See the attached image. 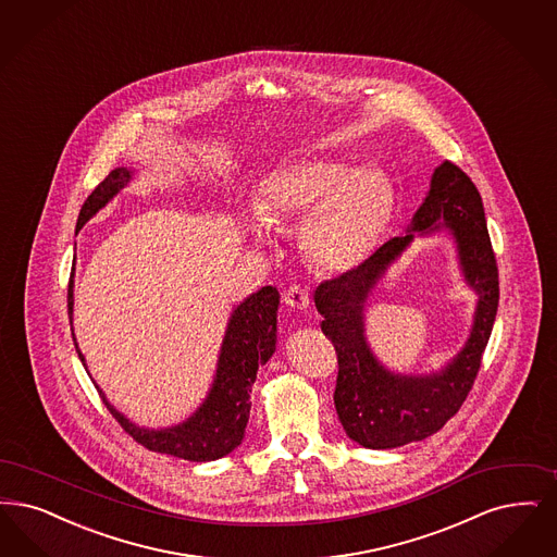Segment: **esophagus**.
<instances>
[{
    "instance_id": "34e87169",
    "label": "esophagus",
    "mask_w": 557,
    "mask_h": 557,
    "mask_svg": "<svg viewBox=\"0 0 557 557\" xmlns=\"http://www.w3.org/2000/svg\"><path fill=\"white\" fill-rule=\"evenodd\" d=\"M284 302L288 305L289 309H300V311H305V309L309 307L311 298H309V292H307V289L300 288V286H292V288L286 289V294H284Z\"/></svg>"
}]
</instances>
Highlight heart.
<instances>
[{
	"label": "heart",
	"instance_id": "b5f03b06",
	"mask_svg": "<svg viewBox=\"0 0 557 557\" xmlns=\"http://www.w3.org/2000/svg\"><path fill=\"white\" fill-rule=\"evenodd\" d=\"M257 209L246 225L252 234L263 222H302L300 243L319 268L350 271L377 248L394 211L389 180L375 168L327 159H298L271 172L255 193Z\"/></svg>",
	"mask_w": 557,
	"mask_h": 557
}]
</instances>
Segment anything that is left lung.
Masks as SVG:
<instances>
[{"mask_svg": "<svg viewBox=\"0 0 557 557\" xmlns=\"http://www.w3.org/2000/svg\"><path fill=\"white\" fill-rule=\"evenodd\" d=\"M450 234L466 283L478 294L473 327L461 352L440 372L406 376L387 370L372 352L363 330L366 302L414 237ZM499 302L497 263L491 248L483 200L467 174L444 161L404 236L377 248L364 263L314 289L321 330L337 352L335 410L346 435L369 449H392L437 433L467 400L481 369Z\"/></svg>", "mask_w": 557, "mask_h": 557, "instance_id": "obj_1", "label": "left lung"}]
</instances>
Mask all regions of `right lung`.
Listing matches in <instances>:
<instances>
[{"label":"right lung","mask_w":557,"mask_h":557,"mask_svg":"<svg viewBox=\"0 0 557 557\" xmlns=\"http://www.w3.org/2000/svg\"><path fill=\"white\" fill-rule=\"evenodd\" d=\"M133 168H115L110 172V176L90 193L89 199L85 200L78 213L76 234L133 180ZM277 307H280V292L273 286H265L250 294L240 305L234 307V311L230 312V319H227L213 383L199 408L182 423L163 426V429L138 426L106 398L103 389L95 381L92 383L99 396L106 401L108 410L112 412L113 419L122 424V429L133 440L145 445L147 449L176 456L188 462L220 460L230 451H234L245 440L246 423L250 414L252 383L257 379L259 367H263L275 352ZM72 312H74V269L70 273V284H67V314H70V330L74 337ZM74 346L81 362L87 369V360L78 348L76 337H74Z\"/></svg>","instance_id":"obj_1"}]
</instances>
